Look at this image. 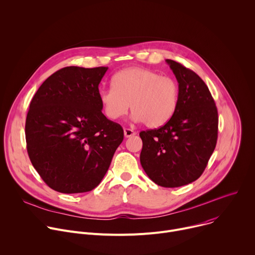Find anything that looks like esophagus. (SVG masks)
<instances>
[{
    "instance_id": "34e87169",
    "label": "esophagus",
    "mask_w": 255,
    "mask_h": 255,
    "mask_svg": "<svg viewBox=\"0 0 255 255\" xmlns=\"http://www.w3.org/2000/svg\"><path fill=\"white\" fill-rule=\"evenodd\" d=\"M135 134H136V132L133 131V130H131V129H128V128H125V129H124V136H125L126 138L131 137V136H133V135H135Z\"/></svg>"
}]
</instances>
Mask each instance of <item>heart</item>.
Returning <instances> with one entry per match:
<instances>
[{
  "mask_svg": "<svg viewBox=\"0 0 255 255\" xmlns=\"http://www.w3.org/2000/svg\"><path fill=\"white\" fill-rule=\"evenodd\" d=\"M179 97L176 81L143 67H128L112 78V88L99 92L108 119L124 117L130 108L133 120L148 128H158L174 115Z\"/></svg>",
  "mask_w": 255,
  "mask_h": 255,
  "instance_id": "b5f03b06",
  "label": "heart"
}]
</instances>
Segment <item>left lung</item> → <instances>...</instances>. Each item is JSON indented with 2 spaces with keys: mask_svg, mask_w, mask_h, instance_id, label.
I'll use <instances>...</instances> for the list:
<instances>
[{
  "mask_svg": "<svg viewBox=\"0 0 255 255\" xmlns=\"http://www.w3.org/2000/svg\"><path fill=\"white\" fill-rule=\"evenodd\" d=\"M178 83L179 97L172 118L158 129L140 132V162L154 183L177 188L204 172L216 147L218 111L204 81L174 60H165Z\"/></svg>",
  "mask_w": 255,
  "mask_h": 255,
  "instance_id": "8db88e82",
  "label": "left lung"
}]
</instances>
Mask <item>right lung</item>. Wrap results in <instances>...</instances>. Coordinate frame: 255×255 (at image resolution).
Here are the masks:
<instances>
[{"label":"right lung","mask_w":255,"mask_h":255,"mask_svg":"<svg viewBox=\"0 0 255 255\" xmlns=\"http://www.w3.org/2000/svg\"><path fill=\"white\" fill-rule=\"evenodd\" d=\"M108 67H63L34 95L25 124L29 158L45 184L63 194L99 186L124 138L102 113L99 84Z\"/></svg>","instance_id":"right-lung-1"}]
</instances>
